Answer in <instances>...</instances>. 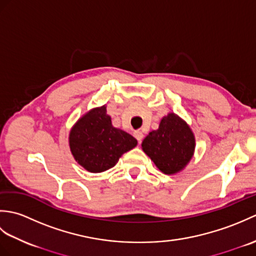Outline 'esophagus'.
Wrapping results in <instances>:
<instances>
[{
	"label": "esophagus",
	"mask_w": 256,
	"mask_h": 256,
	"mask_svg": "<svg viewBox=\"0 0 256 256\" xmlns=\"http://www.w3.org/2000/svg\"><path fill=\"white\" fill-rule=\"evenodd\" d=\"M134 136H135V138H136V140H138V142H140V140H143L144 135H143L142 132L138 131H138H134Z\"/></svg>",
	"instance_id": "34e87169"
}]
</instances>
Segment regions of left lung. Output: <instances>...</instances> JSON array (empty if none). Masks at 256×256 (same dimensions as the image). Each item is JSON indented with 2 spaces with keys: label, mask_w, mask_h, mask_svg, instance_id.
Segmentation results:
<instances>
[{
  "label": "left lung",
  "mask_w": 256,
  "mask_h": 256,
  "mask_svg": "<svg viewBox=\"0 0 256 256\" xmlns=\"http://www.w3.org/2000/svg\"><path fill=\"white\" fill-rule=\"evenodd\" d=\"M196 138L187 122L175 113L160 120V126L148 133L142 150L158 170L166 175L184 170L194 154Z\"/></svg>",
  "instance_id": "1"
}]
</instances>
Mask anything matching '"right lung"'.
Returning <instances> with one entry per match:
<instances>
[{
	"instance_id": "right-lung-1",
	"label": "right lung",
	"mask_w": 256,
	"mask_h": 256,
	"mask_svg": "<svg viewBox=\"0 0 256 256\" xmlns=\"http://www.w3.org/2000/svg\"><path fill=\"white\" fill-rule=\"evenodd\" d=\"M138 145L136 138L114 128L106 106L84 113L69 133V148L74 160L90 172H102L116 166L120 157Z\"/></svg>"
}]
</instances>
